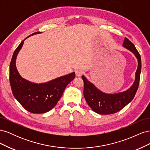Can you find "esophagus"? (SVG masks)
I'll return each instance as SVG.
<instances>
[{"label": "esophagus", "mask_w": 150, "mask_h": 150, "mask_svg": "<svg viewBox=\"0 0 150 150\" xmlns=\"http://www.w3.org/2000/svg\"><path fill=\"white\" fill-rule=\"evenodd\" d=\"M75 72H76V76L80 77V76H82L83 74V71H81V70H80V69H77V70H76Z\"/></svg>", "instance_id": "obj_1"}]
</instances>
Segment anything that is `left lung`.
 I'll list each match as a JSON object with an SVG mask.
<instances>
[{
	"mask_svg": "<svg viewBox=\"0 0 150 150\" xmlns=\"http://www.w3.org/2000/svg\"><path fill=\"white\" fill-rule=\"evenodd\" d=\"M122 46L132 52L138 60L135 79L129 89L115 94L105 93L98 89L84 76H82L84 81L83 94L86 101L93 111L98 114L110 115L120 111L132 101L138 90L142 69L141 56L134 45L127 38L125 39Z\"/></svg>",
	"mask_w": 150,
	"mask_h": 150,
	"instance_id": "left-lung-1",
	"label": "left lung"
}]
</instances>
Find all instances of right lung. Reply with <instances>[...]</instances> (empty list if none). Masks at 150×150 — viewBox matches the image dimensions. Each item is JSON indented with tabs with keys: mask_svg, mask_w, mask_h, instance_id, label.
Segmentation results:
<instances>
[{
	"mask_svg": "<svg viewBox=\"0 0 150 150\" xmlns=\"http://www.w3.org/2000/svg\"><path fill=\"white\" fill-rule=\"evenodd\" d=\"M40 33L41 32H37L30 35ZM28 38L22 40L13 54L10 64V84L13 95L24 109L32 113L41 114L51 110L56 105L66 86L74 79L76 74L73 72L39 84L22 78L17 69L16 62L17 54Z\"/></svg>",
	"mask_w": 150,
	"mask_h": 150,
	"instance_id": "add662e5",
	"label": "right lung"
}]
</instances>
